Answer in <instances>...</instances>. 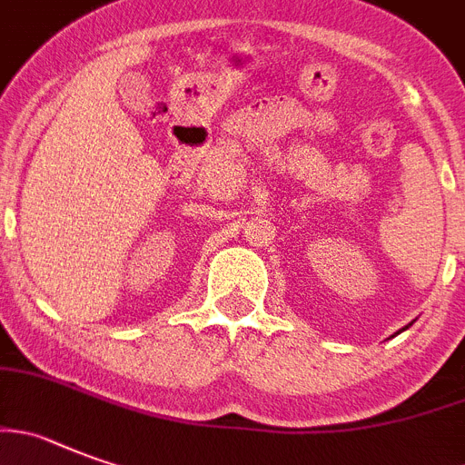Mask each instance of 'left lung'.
I'll list each match as a JSON object with an SVG mask.
<instances>
[{
	"label": "left lung",
	"mask_w": 465,
	"mask_h": 465,
	"mask_svg": "<svg viewBox=\"0 0 465 465\" xmlns=\"http://www.w3.org/2000/svg\"><path fill=\"white\" fill-rule=\"evenodd\" d=\"M403 330H408V325H406V327H403ZM403 330H399V331H403ZM399 331H397V334H399Z\"/></svg>",
	"instance_id": "8db88e82"
}]
</instances>
